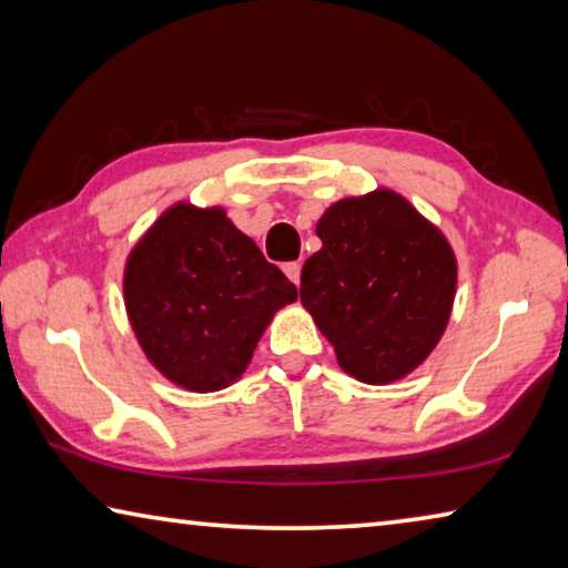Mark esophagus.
Here are the masks:
<instances>
[{"label": "esophagus", "instance_id": "1", "mask_svg": "<svg viewBox=\"0 0 568 568\" xmlns=\"http://www.w3.org/2000/svg\"><path fill=\"white\" fill-rule=\"evenodd\" d=\"M283 271H285V275L291 277L295 285H301V263H285Z\"/></svg>", "mask_w": 568, "mask_h": 568}]
</instances>
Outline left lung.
<instances>
[{"label": "left lung", "mask_w": 568, "mask_h": 568, "mask_svg": "<svg viewBox=\"0 0 568 568\" xmlns=\"http://www.w3.org/2000/svg\"><path fill=\"white\" fill-rule=\"evenodd\" d=\"M323 247L301 275V303L341 368L371 386L406 378L444 335L456 297L446 235L398 192L378 187L333 203Z\"/></svg>", "instance_id": "1"}]
</instances>
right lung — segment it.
<instances>
[{"label": "right lung", "instance_id": "obj_1", "mask_svg": "<svg viewBox=\"0 0 568 568\" xmlns=\"http://www.w3.org/2000/svg\"><path fill=\"white\" fill-rule=\"evenodd\" d=\"M124 307L140 348L180 388L213 393L243 376L275 311L297 287L223 207L165 210L124 265Z\"/></svg>", "mask_w": 568, "mask_h": 568}]
</instances>
